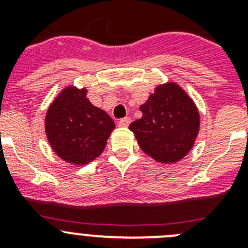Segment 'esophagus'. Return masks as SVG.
Masks as SVG:
<instances>
[{
    "instance_id": "obj_1",
    "label": "esophagus",
    "mask_w": 248,
    "mask_h": 248,
    "mask_svg": "<svg viewBox=\"0 0 248 248\" xmlns=\"http://www.w3.org/2000/svg\"><path fill=\"white\" fill-rule=\"evenodd\" d=\"M118 124H119V126H122V128H126V126L130 124V118H123V119H120L119 122H118Z\"/></svg>"
}]
</instances>
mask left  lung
I'll return each mask as SVG.
<instances>
[{"label":"left lung","mask_w":248,"mask_h":248,"mask_svg":"<svg viewBox=\"0 0 248 248\" xmlns=\"http://www.w3.org/2000/svg\"><path fill=\"white\" fill-rule=\"evenodd\" d=\"M140 110L143 117L129 129L146 155L157 163L172 164L189 154L200 130V114L180 85L159 84Z\"/></svg>","instance_id":"1"}]
</instances>
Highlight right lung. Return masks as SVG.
Segmentation results:
<instances>
[{
    "mask_svg": "<svg viewBox=\"0 0 248 248\" xmlns=\"http://www.w3.org/2000/svg\"><path fill=\"white\" fill-rule=\"evenodd\" d=\"M87 92L65 87L50 103L45 119L49 145L61 159L74 165L97 159L115 128L108 114L89 102Z\"/></svg>",
    "mask_w": 248,
    "mask_h": 248,
    "instance_id": "1",
    "label": "right lung"
}]
</instances>
